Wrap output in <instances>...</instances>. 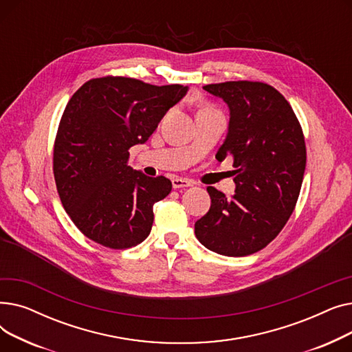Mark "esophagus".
I'll use <instances>...</instances> for the list:
<instances>
[{"label": "esophagus", "mask_w": 352, "mask_h": 352, "mask_svg": "<svg viewBox=\"0 0 352 352\" xmlns=\"http://www.w3.org/2000/svg\"><path fill=\"white\" fill-rule=\"evenodd\" d=\"M192 186V181L187 179V178H179L175 177L173 178V188L178 190V188H186V187H191Z\"/></svg>", "instance_id": "obj_1"}]
</instances>
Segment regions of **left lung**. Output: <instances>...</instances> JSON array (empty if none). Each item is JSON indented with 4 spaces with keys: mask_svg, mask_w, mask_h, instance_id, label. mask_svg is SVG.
Returning a JSON list of instances; mask_svg holds the SVG:
<instances>
[{
    "mask_svg": "<svg viewBox=\"0 0 352 352\" xmlns=\"http://www.w3.org/2000/svg\"><path fill=\"white\" fill-rule=\"evenodd\" d=\"M230 107L228 135L217 160L232 157L235 194L207 187L210 211L195 223L198 241L227 256L265 248L281 232L300 197L307 164L301 124L280 91L260 81L208 84Z\"/></svg>",
    "mask_w": 352,
    "mask_h": 352,
    "instance_id": "1",
    "label": "left lung"
}]
</instances>
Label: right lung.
<instances>
[{
  "label": "right lung",
  "mask_w": 352,
  "mask_h": 352,
  "mask_svg": "<svg viewBox=\"0 0 352 352\" xmlns=\"http://www.w3.org/2000/svg\"><path fill=\"white\" fill-rule=\"evenodd\" d=\"M187 89L107 76L74 92L55 135L52 171L64 210L87 238L125 250L150 234L153 207L173 184L134 171L129 148L150 138Z\"/></svg>",
  "instance_id": "obj_1"
}]
</instances>
